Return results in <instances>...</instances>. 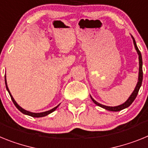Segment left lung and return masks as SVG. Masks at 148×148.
I'll use <instances>...</instances> for the list:
<instances>
[{
  "instance_id": "obj_1",
  "label": "left lung",
  "mask_w": 148,
  "mask_h": 148,
  "mask_svg": "<svg viewBox=\"0 0 148 148\" xmlns=\"http://www.w3.org/2000/svg\"><path fill=\"white\" fill-rule=\"evenodd\" d=\"M133 38V44H134V46H135V48H136V51L138 53V60H139V71H138V83L136 84V86L135 88L134 91L133 92V93L131 94V95L130 96L129 98L127 99V101L124 102L123 104H121L119 106H105V105H103L101 104V103H97V101H95L92 97V101H93L96 105L97 106H101V107L103 108L105 110H109V111H112V112H119L121 111V110H124L125 108H127L128 106H130L132 104V103L134 101V100L136 99V96L138 95V92L139 91V88L142 86V79H143V71H142V54H141V52L139 51L138 50V47L136 45V41H135L134 38L132 36Z\"/></svg>"
}]
</instances>
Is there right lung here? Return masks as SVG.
Wrapping results in <instances>:
<instances>
[{"instance_id": "add662e5", "label": "right lung", "mask_w": 148, "mask_h": 148, "mask_svg": "<svg viewBox=\"0 0 148 148\" xmlns=\"http://www.w3.org/2000/svg\"><path fill=\"white\" fill-rule=\"evenodd\" d=\"M5 84H6V89H7V91H8L9 94H10V97H11V99H12V102H13V103L15 104V106L17 107L18 110H19V111H21V112L23 113V114H24V115H29V116L31 117H34V118H40V117H44V116H46V115H49L50 113L53 112V111H55V110H56V108L58 107L59 106H60V104L58 105V106H56V107L53 108L52 110H48V111H46V112H39V113H35V112H29V111H27V110H24L23 108L21 107L20 106H19L18 104L17 103H16V101L14 100L13 97L12 96V95H11V93H10V90H9L8 88V86H7V83H6V77H5Z\"/></svg>"}]
</instances>
